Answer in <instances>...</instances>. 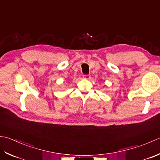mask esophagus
Wrapping results in <instances>:
<instances>
[{
  "instance_id": "obj_1",
  "label": "esophagus",
  "mask_w": 160,
  "mask_h": 160,
  "mask_svg": "<svg viewBox=\"0 0 160 160\" xmlns=\"http://www.w3.org/2000/svg\"><path fill=\"white\" fill-rule=\"evenodd\" d=\"M83 78L84 79L88 80V79H90L91 77H90V75H88H88H83Z\"/></svg>"
}]
</instances>
